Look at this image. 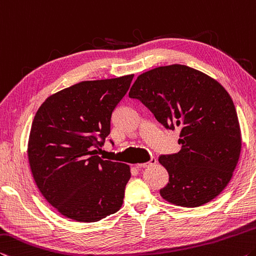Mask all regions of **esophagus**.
Instances as JSON below:
<instances>
[{"mask_svg": "<svg viewBox=\"0 0 256 256\" xmlns=\"http://www.w3.org/2000/svg\"><path fill=\"white\" fill-rule=\"evenodd\" d=\"M156 163V158H150V160L148 162H145V163H140V164H137V168H148L150 166H154Z\"/></svg>", "mask_w": 256, "mask_h": 256, "instance_id": "34e87169", "label": "esophagus"}]
</instances>
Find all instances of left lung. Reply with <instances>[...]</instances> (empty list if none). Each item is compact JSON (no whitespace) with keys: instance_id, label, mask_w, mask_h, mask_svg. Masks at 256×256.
<instances>
[{"instance_id":"8db88e82","label":"left lung","mask_w":256,"mask_h":256,"mask_svg":"<svg viewBox=\"0 0 256 256\" xmlns=\"http://www.w3.org/2000/svg\"><path fill=\"white\" fill-rule=\"evenodd\" d=\"M129 98L145 104L166 128H179L177 154L161 156L169 174L160 194L171 204L198 208L216 198L240 160L242 134L224 87L184 64L158 66L140 74Z\"/></svg>"}]
</instances>
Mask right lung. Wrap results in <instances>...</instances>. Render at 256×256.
I'll return each mask as SVG.
<instances>
[{
    "label": "right lung",
    "mask_w": 256,
    "mask_h": 256,
    "mask_svg": "<svg viewBox=\"0 0 256 256\" xmlns=\"http://www.w3.org/2000/svg\"><path fill=\"white\" fill-rule=\"evenodd\" d=\"M132 78L74 84L48 96L34 116L27 148L34 180L45 200L71 220L96 222L124 203L130 166L96 154Z\"/></svg>",
    "instance_id": "add662e5"
}]
</instances>
